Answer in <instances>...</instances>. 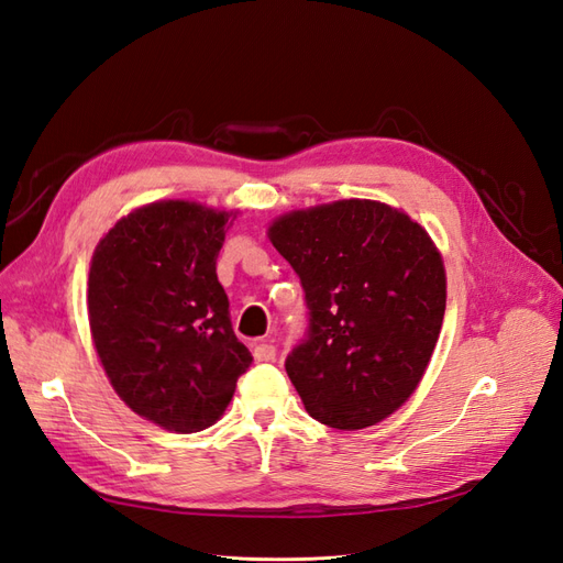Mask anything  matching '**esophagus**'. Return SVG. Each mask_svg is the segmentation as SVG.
I'll list each match as a JSON object with an SVG mask.
<instances>
[{"instance_id":"1","label":"esophagus","mask_w":563,"mask_h":563,"mask_svg":"<svg viewBox=\"0 0 563 563\" xmlns=\"http://www.w3.org/2000/svg\"><path fill=\"white\" fill-rule=\"evenodd\" d=\"M253 357L257 360V362H272L277 357V347L272 345V343H257L255 347H253Z\"/></svg>"}]
</instances>
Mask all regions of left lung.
<instances>
[{"label": "left lung", "instance_id": "obj_1", "mask_svg": "<svg viewBox=\"0 0 563 563\" xmlns=\"http://www.w3.org/2000/svg\"><path fill=\"white\" fill-rule=\"evenodd\" d=\"M269 241L300 277L308 333L286 374L308 415L367 429L393 415L429 367L445 314V267L398 208L336 201L272 222Z\"/></svg>", "mask_w": 563, "mask_h": 563}]
</instances>
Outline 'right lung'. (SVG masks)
Returning a JSON list of instances; mask_svg holds the SVG:
<instances>
[{
  "label": "right lung",
  "instance_id": "obj_1",
  "mask_svg": "<svg viewBox=\"0 0 563 563\" xmlns=\"http://www.w3.org/2000/svg\"><path fill=\"white\" fill-rule=\"evenodd\" d=\"M227 224L224 210L148 203L115 222L89 267L106 376L132 412L175 433L212 427L253 362L216 272Z\"/></svg>",
  "mask_w": 563,
  "mask_h": 563
}]
</instances>
